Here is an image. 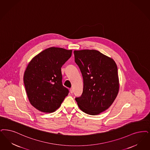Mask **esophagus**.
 Returning a JSON list of instances; mask_svg holds the SVG:
<instances>
[{"mask_svg": "<svg viewBox=\"0 0 150 150\" xmlns=\"http://www.w3.org/2000/svg\"><path fill=\"white\" fill-rule=\"evenodd\" d=\"M70 93H73V91H74L73 89H72V88H70Z\"/></svg>", "mask_w": 150, "mask_h": 150, "instance_id": "obj_1", "label": "esophagus"}]
</instances>
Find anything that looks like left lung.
Here are the masks:
<instances>
[{"label":"left lung","instance_id":"left-lung-1","mask_svg":"<svg viewBox=\"0 0 150 150\" xmlns=\"http://www.w3.org/2000/svg\"><path fill=\"white\" fill-rule=\"evenodd\" d=\"M83 78V91L75 98L79 108L95 115L107 110L119 91L117 66L112 58L95 50L74 51Z\"/></svg>","mask_w":150,"mask_h":150}]
</instances>
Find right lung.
<instances>
[{"instance_id":"obj_1","label":"right lung","mask_w":150,"mask_h":150,"mask_svg":"<svg viewBox=\"0 0 150 150\" xmlns=\"http://www.w3.org/2000/svg\"><path fill=\"white\" fill-rule=\"evenodd\" d=\"M72 50L50 47L36 55L24 74V86L30 104L38 110L51 113L59 108L69 91L62 83L61 67Z\"/></svg>"}]
</instances>
